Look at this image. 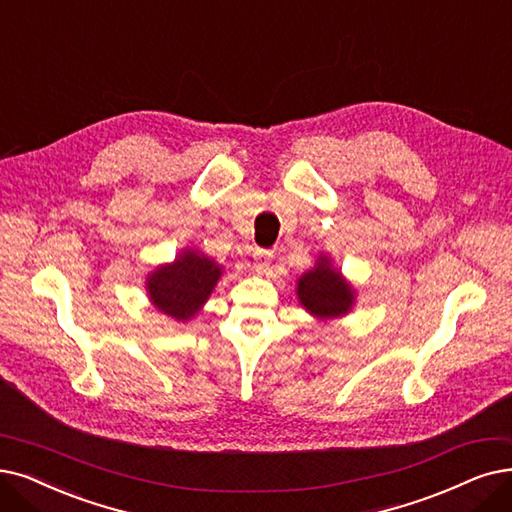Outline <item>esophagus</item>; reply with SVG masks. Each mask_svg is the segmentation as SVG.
<instances>
[{
	"instance_id": "1",
	"label": "esophagus",
	"mask_w": 512,
	"mask_h": 512,
	"mask_svg": "<svg viewBox=\"0 0 512 512\" xmlns=\"http://www.w3.org/2000/svg\"><path fill=\"white\" fill-rule=\"evenodd\" d=\"M271 260H273V254H271V252H264V250L256 252V254H254V269H256L258 273H267L269 267H271Z\"/></svg>"
}]
</instances>
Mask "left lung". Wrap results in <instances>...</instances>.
Masks as SVG:
<instances>
[{
  "label": "left lung",
  "mask_w": 512,
  "mask_h": 512,
  "mask_svg": "<svg viewBox=\"0 0 512 512\" xmlns=\"http://www.w3.org/2000/svg\"><path fill=\"white\" fill-rule=\"evenodd\" d=\"M296 298L313 319L327 323L353 311L357 290L342 271L334 267L330 256L319 254L313 267L298 277Z\"/></svg>",
  "instance_id": "left-lung-1"
}]
</instances>
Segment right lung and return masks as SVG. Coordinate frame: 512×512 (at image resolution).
Returning a JSON list of instances; mask_svg holds the SVG:
<instances>
[{
    "label": "right lung",
    "mask_w": 512,
    "mask_h": 512,
    "mask_svg": "<svg viewBox=\"0 0 512 512\" xmlns=\"http://www.w3.org/2000/svg\"><path fill=\"white\" fill-rule=\"evenodd\" d=\"M224 275V267L195 248H182L172 262L147 273L145 290L157 313L178 323L191 321L206 304Z\"/></svg>",
    "instance_id": "1"
}]
</instances>
